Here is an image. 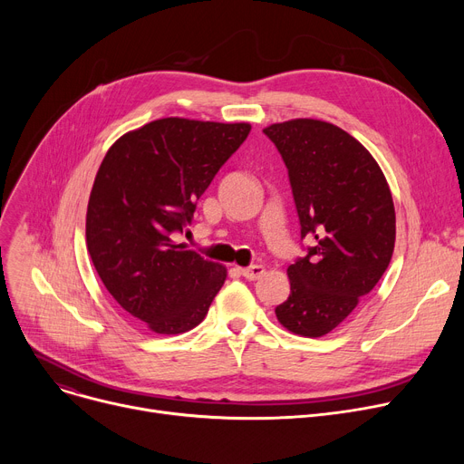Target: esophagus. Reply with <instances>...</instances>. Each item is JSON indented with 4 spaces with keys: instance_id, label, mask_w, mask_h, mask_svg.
<instances>
[{
    "instance_id": "1",
    "label": "esophagus",
    "mask_w": 464,
    "mask_h": 464,
    "mask_svg": "<svg viewBox=\"0 0 464 464\" xmlns=\"http://www.w3.org/2000/svg\"><path fill=\"white\" fill-rule=\"evenodd\" d=\"M242 276L246 280H257L265 275V266L263 265H252V266H245V269H240Z\"/></svg>"
}]
</instances>
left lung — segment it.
I'll return each mask as SVG.
<instances>
[{
	"label": "left lung",
	"mask_w": 464,
	"mask_h": 464,
	"mask_svg": "<svg viewBox=\"0 0 464 464\" xmlns=\"http://www.w3.org/2000/svg\"><path fill=\"white\" fill-rule=\"evenodd\" d=\"M263 133L282 154L301 237L312 240L287 266L291 291L275 312L287 331L318 338L348 318L392 261V189L372 154L329 121L295 118Z\"/></svg>",
	"instance_id": "obj_1"
}]
</instances>
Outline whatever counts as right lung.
<instances>
[{
    "label": "right lung",
    "instance_id": "obj_1",
    "mask_svg": "<svg viewBox=\"0 0 464 464\" xmlns=\"http://www.w3.org/2000/svg\"><path fill=\"white\" fill-rule=\"evenodd\" d=\"M248 121L160 118L121 135L97 170L86 246L114 301L156 334L199 325L227 278L224 265L170 238L214 175L245 142Z\"/></svg>",
    "mask_w": 464,
    "mask_h": 464
}]
</instances>
